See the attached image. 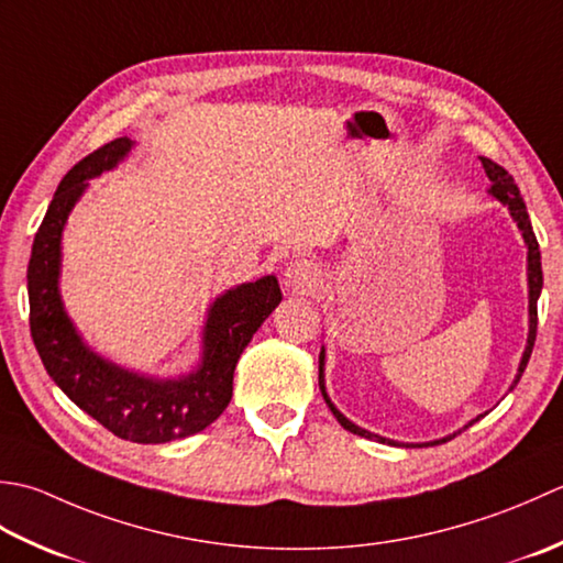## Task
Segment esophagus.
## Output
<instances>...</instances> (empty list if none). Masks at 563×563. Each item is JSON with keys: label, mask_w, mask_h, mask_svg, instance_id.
<instances>
[{"label": "esophagus", "mask_w": 563, "mask_h": 563, "mask_svg": "<svg viewBox=\"0 0 563 563\" xmlns=\"http://www.w3.org/2000/svg\"><path fill=\"white\" fill-rule=\"evenodd\" d=\"M282 284H284V289L291 294H311L318 289V284H320V269L311 260L289 262L284 269Z\"/></svg>", "instance_id": "obj_1"}]
</instances>
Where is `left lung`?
Masks as SVG:
<instances>
[{
	"label": "left lung",
	"mask_w": 563,
	"mask_h": 563,
	"mask_svg": "<svg viewBox=\"0 0 563 563\" xmlns=\"http://www.w3.org/2000/svg\"><path fill=\"white\" fill-rule=\"evenodd\" d=\"M481 165H484L486 175L490 179L488 197H493V199L506 206V209L510 211V218L515 221V225H518V231H520V235L525 240V247H527V342H525L522 357H520V364H518V374H515L512 384L508 388V391H512V388L518 386V382H520V376L525 372L527 362H530V354H532V347H534V338H537V301H539V294H542V257H539V245H537V238H534V231H532L530 216H527V206H525V201L520 197V189L515 187V179L508 175L506 169L493 163V159H488V157H481ZM318 386H320V394H323V400L328 404L330 412L338 418V422H340L342 428L350 430L352 434H360V438L382 442V444H391V446H434V444H442L446 440L456 438V434L464 432L466 428H472L474 422H478L481 418L486 416V412H484V416H476L474 420H468L464 428L454 430L452 434H444V438H440V440H430V442H398V440L382 438V434H376L372 430L360 428L357 422H352L347 416H342V412L338 410V406L332 404L330 396H328V388H325V347H320V354H318Z\"/></svg>",
	"instance_id": "1"
}]
</instances>
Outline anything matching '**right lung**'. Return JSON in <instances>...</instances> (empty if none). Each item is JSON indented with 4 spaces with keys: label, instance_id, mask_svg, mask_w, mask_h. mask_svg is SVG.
<instances>
[{
    "label": "right lung",
    "instance_id": "obj_1",
    "mask_svg": "<svg viewBox=\"0 0 563 563\" xmlns=\"http://www.w3.org/2000/svg\"><path fill=\"white\" fill-rule=\"evenodd\" d=\"M133 147L131 137H117L79 159L60 181L31 247L29 320L45 372L75 406L121 440L159 444L206 430L231 404L235 364L279 306L282 289L267 274L218 294L206 308L197 364L175 376L131 369L91 347L63 303V235L89 179L117 169Z\"/></svg>",
    "mask_w": 563,
    "mask_h": 563
}]
</instances>
